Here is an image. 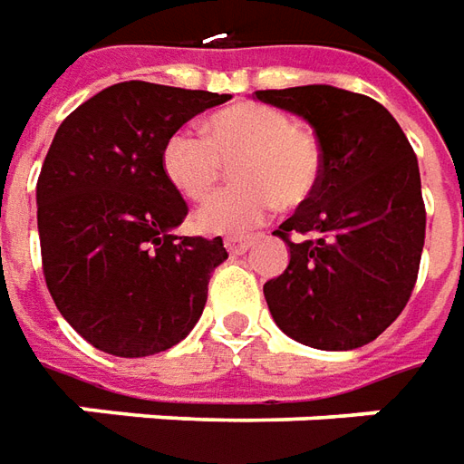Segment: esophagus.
Returning <instances> with one entry per match:
<instances>
[{"label": "esophagus", "instance_id": "obj_1", "mask_svg": "<svg viewBox=\"0 0 464 464\" xmlns=\"http://www.w3.org/2000/svg\"><path fill=\"white\" fill-rule=\"evenodd\" d=\"M251 246H254L251 238H241V236H228V238H226V251H228L231 256L246 254Z\"/></svg>", "mask_w": 464, "mask_h": 464}]
</instances>
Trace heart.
Returning a JSON list of instances; mask_svg holds the SVG:
<instances>
[{"label":"heart","instance_id":"obj_1","mask_svg":"<svg viewBox=\"0 0 464 464\" xmlns=\"http://www.w3.org/2000/svg\"><path fill=\"white\" fill-rule=\"evenodd\" d=\"M228 188L196 213V226L210 236H243L276 210L278 200L299 206L322 180L324 155L316 135L291 125L286 112L241 102L213 112L203 138L176 130L163 145L160 165L183 198L200 203L233 165Z\"/></svg>","mask_w":464,"mask_h":464}]
</instances>
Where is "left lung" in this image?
Returning a JSON list of instances; mask_svg holds the SVG:
<instances>
[{"label": "left lung", "instance_id": "obj_1", "mask_svg": "<svg viewBox=\"0 0 464 464\" xmlns=\"http://www.w3.org/2000/svg\"><path fill=\"white\" fill-rule=\"evenodd\" d=\"M254 97L306 120L324 155L316 190L274 231L288 266L264 284L268 311L299 344L359 349L400 316L420 271L427 216L412 145L384 105L342 87ZM291 232L312 238L294 244Z\"/></svg>", "mask_w": 464, "mask_h": 464}]
</instances>
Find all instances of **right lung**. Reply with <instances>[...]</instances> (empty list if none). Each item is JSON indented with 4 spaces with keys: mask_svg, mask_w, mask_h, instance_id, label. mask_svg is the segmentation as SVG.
I'll list each match as a JSON object with an SVG mask.
<instances>
[{
    "mask_svg": "<svg viewBox=\"0 0 464 464\" xmlns=\"http://www.w3.org/2000/svg\"><path fill=\"white\" fill-rule=\"evenodd\" d=\"M231 95L118 82L63 120L37 180L42 268L67 324L112 356L183 342L203 314L218 238L176 236L186 200L160 165L165 140Z\"/></svg>",
    "mask_w": 464,
    "mask_h": 464,
    "instance_id": "obj_1",
    "label": "right lung"
}]
</instances>
